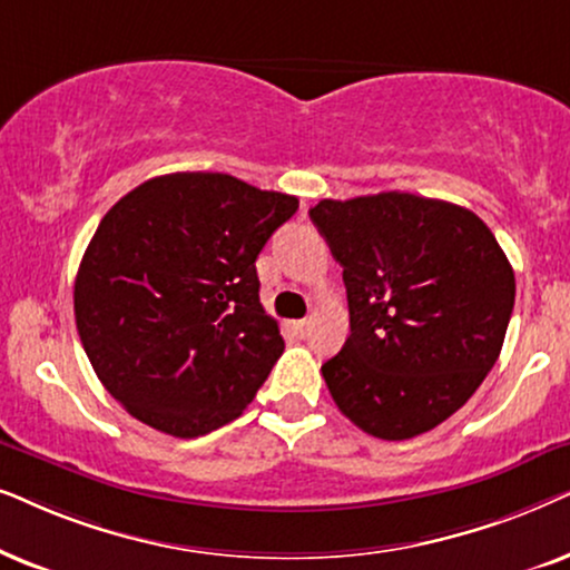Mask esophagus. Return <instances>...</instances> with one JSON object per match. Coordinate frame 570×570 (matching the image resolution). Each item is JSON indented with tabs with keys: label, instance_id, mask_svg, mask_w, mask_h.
<instances>
[{
	"label": "esophagus",
	"instance_id": "obj_1",
	"mask_svg": "<svg viewBox=\"0 0 570 570\" xmlns=\"http://www.w3.org/2000/svg\"><path fill=\"white\" fill-rule=\"evenodd\" d=\"M309 325H313V321H307V317H305V321H294L292 328H294V333H297V336H305V333L309 331Z\"/></svg>",
	"mask_w": 570,
	"mask_h": 570
}]
</instances>
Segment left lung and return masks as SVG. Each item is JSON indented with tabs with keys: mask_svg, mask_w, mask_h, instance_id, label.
I'll use <instances>...</instances> for the list:
<instances>
[{
	"mask_svg": "<svg viewBox=\"0 0 570 570\" xmlns=\"http://www.w3.org/2000/svg\"><path fill=\"white\" fill-rule=\"evenodd\" d=\"M309 218L344 268L348 333L323 364L367 435H422L472 399L503 348L515 278L472 210L409 193L321 200Z\"/></svg>",
	"mask_w": 570,
	"mask_h": 570,
	"instance_id": "left-lung-1",
	"label": "left lung"
}]
</instances>
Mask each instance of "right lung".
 <instances>
[{"instance_id": "add662e5", "label": "right lung", "mask_w": 570, "mask_h": 570, "mask_svg": "<svg viewBox=\"0 0 570 570\" xmlns=\"http://www.w3.org/2000/svg\"><path fill=\"white\" fill-rule=\"evenodd\" d=\"M297 208L229 174L177 171L101 218L75 278V323L135 420L197 438L245 412L284 352L255 261Z\"/></svg>"}]
</instances>
